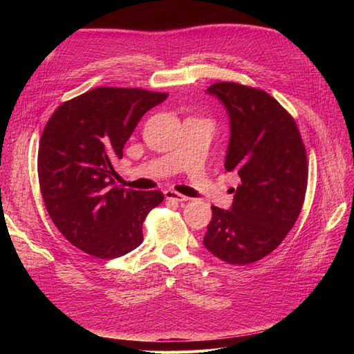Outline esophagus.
<instances>
[{"instance_id": "esophagus-1", "label": "esophagus", "mask_w": 354, "mask_h": 354, "mask_svg": "<svg viewBox=\"0 0 354 354\" xmlns=\"http://www.w3.org/2000/svg\"><path fill=\"white\" fill-rule=\"evenodd\" d=\"M164 195H165V199H168V201H176V202H186V201H189L187 196L180 195V194H177V192H174V190H165Z\"/></svg>"}]
</instances>
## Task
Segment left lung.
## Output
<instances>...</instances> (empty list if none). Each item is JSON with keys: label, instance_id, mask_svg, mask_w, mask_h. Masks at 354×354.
Wrapping results in <instances>:
<instances>
[{"label": "left lung", "instance_id": "8db88e82", "mask_svg": "<svg viewBox=\"0 0 354 354\" xmlns=\"http://www.w3.org/2000/svg\"><path fill=\"white\" fill-rule=\"evenodd\" d=\"M227 112L224 168L241 183L229 209L211 207L203 246L229 264H250L276 250L295 224L307 187V156L292 116L263 90L234 82L207 88Z\"/></svg>", "mask_w": 354, "mask_h": 354}]
</instances>
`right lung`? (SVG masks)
<instances>
[{"instance_id": "right-lung-1", "label": "right lung", "mask_w": 354, "mask_h": 354, "mask_svg": "<svg viewBox=\"0 0 354 354\" xmlns=\"http://www.w3.org/2000/svg\"><path fill=\"white\" fill-rule=\"evenodd\" d=\"M167 97L99 87L51 115L39 142V189L53 223L78 250L109 260L143 242V221L164 195L115 186L113 164L142 116Z\"/></svg>"}]
</instances>
